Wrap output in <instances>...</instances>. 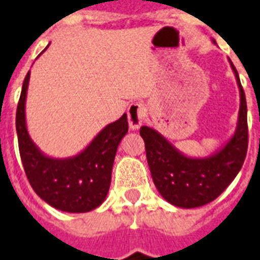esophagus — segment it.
Instances as JSON below:
<instances>
[{"instance_id": "esophagus-1", "label": "esophagus", "mask_w": 260, "mask_h": 260, "mask_svg": "<svg viewBox=\"0 0 260 260\" xmlns=\"http://www.w3.org/2000/svg\"><path fill=\"white\" fill-rule=\"evenodd\" d=\"M146 117V107L142 103H133L127 110L128 126L132 130H138Z\"/></svg>"}]
</instances>
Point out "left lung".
<instances>
[{
	"label": "left lung",
	"instance_id": "obj_1",
	"mask_svg": "<svg viewBox=\"0 0 260 260\" xmlns=\"http://www.w3.org/2000/svg\"><path fill=\"white\" fill-rule=\"evenodd\" d=\"M213 44H216V41ZM240 94L235 133L219 150L207 157H190L149 126H142L146 158L153 182L159 194L174 207L197 208L213 201L227 188L242 169L248 146L246 95L238 71L228 59Z\"/></svg>",
	"mask_w": 260,
	"mask_h": 260
}]
</instances>
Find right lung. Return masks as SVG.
Wrapping results in <instances>:
<instances>
[{
  "label": "right lung",
  "mask_w": 260,
  "mask_h": 260,
  "mask_svg": "<svg viewBox=\"0 0 260 260\" xmlns=\"http://www.w3.org/2000/svg\"><path fill=\"white\" fill-rule=\"evenodd\" d=\"M29 78L30 71L22 83L16 113L18 147L29 184L53 208L70 213L90 212L105 201L109 193L118 145L128 132L127 115L123 114L102 128L76 155L67 158L47 155L33 142L26 127L25 103Z\"/></svg>",
  "instance_id": "right-lung-1"
}]
</instances>
